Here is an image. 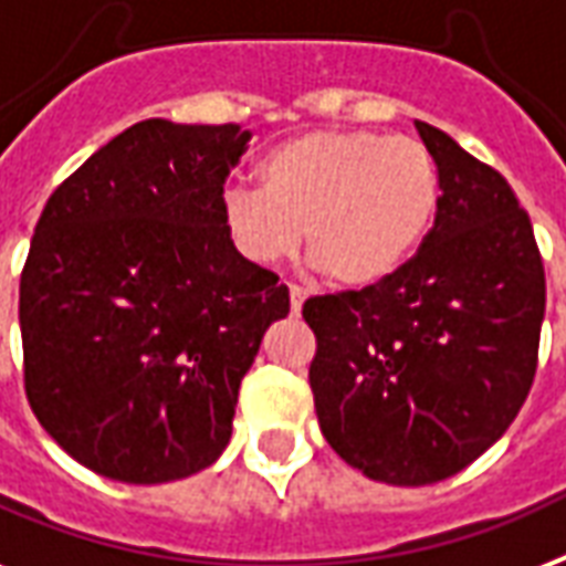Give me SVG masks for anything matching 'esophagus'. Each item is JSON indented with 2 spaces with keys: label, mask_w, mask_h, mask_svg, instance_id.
<instances>
[{
  "label": "esophagus",
  "mask_w": 566,
  "mask_h": 566,
  "mask_svg": "<svg viewBox=\"0 0 566 566\" xmlns=\"http://www.w3.org/2000/svg\"><path fill=\"white\" fill-rule=\"evenodd\" d=\"M305 296H308V291H305L302 284H291V312L293 314H300Z\"/></svg>",
  "instance_id": "1"
}]
</instances>
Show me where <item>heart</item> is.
<instances>
[{
	"instance_id": "1",
	"label": "heart",
	"mask_w": 566,
	"mask_h": 566,
	"mask_svg": "<svg viewBox=\"0 0 566 566\" xmlns=\"http://www.w3.org/2000/svg\"><path fill=\"white\" fill-rule=\"evenodd\" d=\"M258 189L228 187L219 216L245 261L273 266L305 249L329 282L370 287L407 264L433 226L442 178L412 136L312 129L258 163Z\"/></svg>"
}]
</instances>
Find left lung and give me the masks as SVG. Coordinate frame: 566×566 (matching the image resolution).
Returning <instances> with one entry per match:
<instances>
[{
	"mask_svg": "<svg viewBox=\"0 0 566 566\" xmlns=\"http://www.w3.org/2000/svg\"><path fill=\"white\" fill-rule=\"evenodd\" d=\"M442 178L437 219L398 273L312 296L308 382L344 463L395 486L446 481L511 427L532 391L546 275L511 184L416 120Z\"/></svg>",
	"mask_w": 566,
	"mask_h": 566,
	"instance_id": "8db88e82",
	"label": "left lung"
}]
</instances>
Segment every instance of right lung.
Returning <instances> with one entry per match:
<instances>
[{
    "mask_svg": "<svg viewBox=\"0 0 566 566\" xmlns=\"http://www.w3.org/2000/svg\"><path fill=\"white\" fill-rule=\"evenodd\" d=\"M249 129L148 118L62 180L20 275L23 386L76 463L124 484L201 472L266 326L291 312L219 216Z\"/></svg>",
    "mask_w": 566,
    "mask_h": 566,
    "instance_id": "obj_1",
    "label": "right lung"
}]
</instances>
